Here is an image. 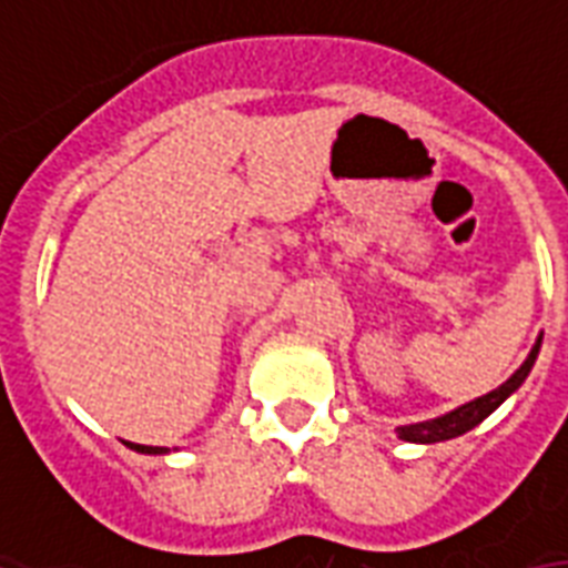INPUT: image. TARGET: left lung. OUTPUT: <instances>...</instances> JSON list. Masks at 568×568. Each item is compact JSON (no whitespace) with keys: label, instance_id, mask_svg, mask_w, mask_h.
I'll return each instance as SVG.
<instances>
[{"label":"left lung","instance_id":"obj_1","mask_svg":"<svg viewBox=\"0 0 568 568\" xmlns=\"http://www.w3.org/2000/svg\"><path fill=\"white\" fill-rule=\"evenodd\" d=\"M539 346H542V337L536 341V346L530 349V355L525 358V364L518 367L513 376H509L500 388H495L491 394H486V397H477L471 399V403H465V406H459L456 412H450V415H442L435 417V420H424V424H408V426H397V433L403 442H417V444H433V442H447V438H456V435L468 433V429H474L477 424H483L486 417L495 412V408L504 403V399L513 394V390L521 385V382L527 379V373H530V367H534L536 355H539Z\"/></svg>","mask_w":568,"mask_h":568}]
</instances>
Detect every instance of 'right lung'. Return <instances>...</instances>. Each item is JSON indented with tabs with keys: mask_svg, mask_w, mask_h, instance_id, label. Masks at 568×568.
Segmentation results:
<instances>
[{
	"mask_svg": "<svg viewBox=\"0 0 568 568\" xmlns=\"http://www.w3.org/2000/svg\"><path fill=\"white\" fill-rule=\"evenodd\" d=\"M126 447H133V450H139V453H165V447H148V444H130V442H126Z\"/></svg>",
	"mask_w": 568,
	"mask_h": 568,
	"instance_id": "add662e5",
	"label": "right lung"
}]
</instances>
